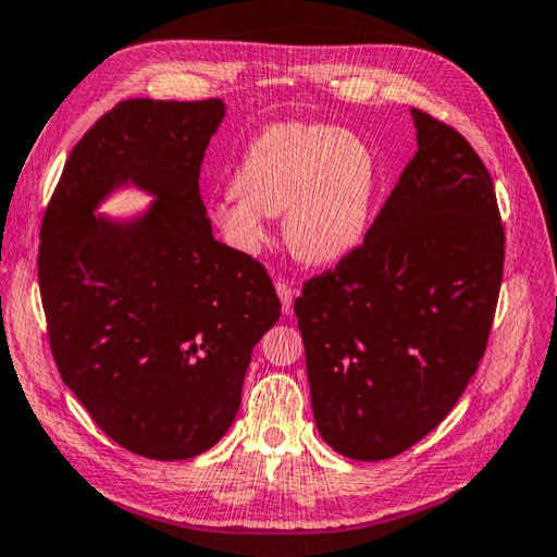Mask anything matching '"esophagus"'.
<instances>
[{"label": "esophagus", "instance_id": "esophagus-1", "mask_svg": "<svg viewBox=\"0 0 557 557\" xmlns=\"http://www.w3.org/2000/svg\"><path fill=\"white\" fill-rule=\"evenodd\" d=\"M275 289H277V297L282 301V311L292 313L294 311V297H297V289H294L289 282H285V280H277Z\"/></svg>", "mask_w": 557, "mask_h": 557}]
</instances>
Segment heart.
I'll use <instances>...</instances> for the list:
<instances>
[{
  "instance_id": "1",
  "label": "heart",
  "mask_w": 557,
  "mask_h": 557,
  "mask_svg": "<svg viewBox=\"0 0 557 557\" xmlns=\"http://www.w3.org/2000/svg\"><path fill=\"white\" fill-rule=\"evenodd\" d=\"M375 158L359 136L327 124L280 122L263 128L234 170V188L210 203L227 239L253 253L268 242V215L285 212V236L309 263L351 253L369 227Z\"/></svg>"
}]
</instances>
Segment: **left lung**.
I'll return each mask as SVG.
<instances>
[{"instance_id":"obj_1","label":"left lung","mask_w":557,"mask_h":557,"mask_svg":"<svg viewBox=\"0 0 557 557\" xmlns=\"http://www.w3.org/2000/svg\"><path fill=\"white\" fill-rule=\"evenodd\" d=\"M419 150L363 244L294 301L323 441L397 457L441 423L488 345L505 230L486 164L457 128L411 110Z\"/></svg>"}]
</instances>
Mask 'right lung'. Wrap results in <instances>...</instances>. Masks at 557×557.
<instances>
[{
    "label": "right lung",
    "mask_w": 557,
    "mask_h": 557,
    "mask_svg": "<svg viewBox=\"0 0 557 557\" xmlns=\"http://www.w3.org/2000/svg\"><path fill=\"white\" fill-rule=\"evenodd\" d=\"M218 98L124 100L71 150L47 203L38 280L64 385L116 445L188 459L227 433L256 342L282 304L263 263L212 236L200 164ZM134 181L159 200L116 225L91 215Z\"/></svg>",
    "instance_id": "1"
}]
</instances>
